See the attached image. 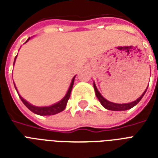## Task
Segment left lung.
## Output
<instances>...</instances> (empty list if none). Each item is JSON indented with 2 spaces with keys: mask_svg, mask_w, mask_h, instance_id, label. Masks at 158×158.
<instances>
[{
  "mask_svg": "<svg viewBox=\"0 0 158 158\" xmlns=\"http://www.w3.org/2000/svg\"><path fill=\"white\" fill-rule=\"evenodd\" d=\"M94 89H95V92H96V97L98 98L99 100V102H101V104L107 110H112V111H125V110L130 109V108H132L133 106H135L137 104V103L139 102L140 100L142 99V97L145 95V93L146 92V89L144 91L141 96H139V98L135 101H134L132 102H129V103H124V104H118V103H114V102H111L109 101H107L106 99H105L102 96V94L99 92V90L97 89L96 88V85L95 82H94Z\"/></svg>",
  "mask_w": 158,
  "mask_h": 158,
  "instance_id": "obj_1",
  "label": "left lung"
}]
</instances>
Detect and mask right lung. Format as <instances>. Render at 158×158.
Listing matches in <instances>:
<instances>
[{"label":"right lung","mask_w":158,"mask_h":158,"mask_svg":"<svg viewBox=\"0 0 158 158\" xmlns=\"http://www.w3.org/2000/svg\"><path fill=\"white\" fill-rule=\"evenodd\" d=\"M30 39V37H29V39L27 40V41L28 42ZM25 42V43H26ZM18 56V55H17ZM17 56H16L15 59H14V62H13V66H14V63H15L16 58H17ZM74 79H75V76L72 79V82L70 84V86H69V89H68V91L66 93L65 96L62 98L61 101H59L58 102L55 103V104H53V105H51V106H34L32 104H30L26 100H24L22 96H20L19 94V97H20V99L23 102V103L28 108H29L31 112H33L34 113H35V114H38V115H40V116H48V115H55L56 113H61L62 111L65 109L66 106H67V103H68V101H69V97H70V94H71V90L73 89V82H74ZM14 83V82H13ZM15 86V89L17 90V92H18V89H17V87Z\"/></svg>","instance_id":"1"}]
</instances>
